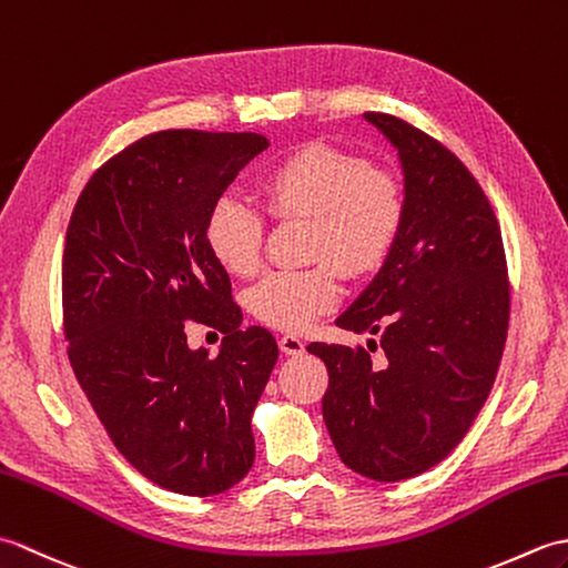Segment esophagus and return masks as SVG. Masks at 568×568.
<instances>
[{"mask_svg":"<svg viewBox=\"0 0 568 568\" xmlns=\"http://www.w3.org/2000/svg\"><path fill=\"white\" fill-rule=\"evenodd\" d=\"M277 346H281V352L287 356H300L305 352V342L300 339L295 334H281L277 336Z\"/></svg>","mask_w":568,"mask_h":568,"instance_id":"esophagus-1","label":"esophagus"}]
</instances>
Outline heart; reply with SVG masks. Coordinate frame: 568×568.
Segmentation results:
<instances>
[{
    "label": "heart",
    "instance_id": "b5f03b06",
    "mask_svg": "<svg viewBox=\"0 0 568 568\" xmlns=\"http://www.w3.org/2000/svg\"><path fill=\"white\" fill-rule=\"evenodd\" d=\"M258 197L273 220L310 224L307 253L320 261L305 271L268 273L248 291L253 317L283 332H303L339 305L342 275L332 262L348 277L376 273L395 248L407 212L400 178L329 146L287 155L261 178ZM263 232L256 210L222 197L204 222V244L226 273L253 275Z\"/></svg>",
    "mask_w": 568,
    "mask_h": 568
}]
</instances>
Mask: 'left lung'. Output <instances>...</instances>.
<instances>
[{
    "label": "left lung",
    "mask_w": 568,
    "mask_h": 568,
    "mask_svg": "<svg viewBox=\"0 0 568 568\" xmlns=\"http://www.w3.org/2000/svg\"><path fill=\"white\" fill-rule=\"evenodd\" d=\"M364 119L400 155L407 212L376 277L336 320L381 336L364 346L310 344L329 388L324 425L342 462L393 484L449 456L496 381L510 320L508 263L486 192L437 139L403 119Z\"/></svg>",
    "instance_id": "1"
}]
</instances>
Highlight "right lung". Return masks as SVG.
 <instances>
[{
    "mask_svg": "<svg viewBox=\"0 0 568 568\" xmlns=\"http://www.w3.org/2000/svg\"><path fill=\"white\" fill-rule=\"evenodd\" d=\"M265 149L251 131H155L90 178L68 224L70 366L119 454L183 496L229 490L256 456L251 415L277 344L263 327L241 329L204 222ZM187 318L227 334L220 355L186 346Z\"/></svg>",
    "mask_w": 568,
    "mask_h": 568,
    "instance_id": "add662e5",
    "label": "right lung"
}]
</instances>
